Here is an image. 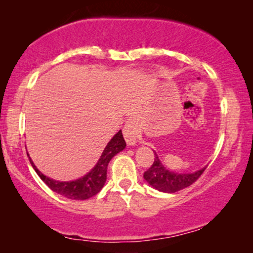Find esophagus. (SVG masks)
Returning <instances> with one entry per match:
<instances>
[{"label": "esophagus", "mask_w": 253, "mask_h": 253, "mask_svg": "<svg viewBox=\"0 0 253 253\" xmlns=\"http://www.w3.org/2000/svg\"><path fill=\"white\" fill-rule=\"evenodd\" d=\"M124 137L126 140L127 146H135L137 142V135H139V128L135 120H128L124 127Z\"/></svg>", "instance_id": "esophagus-1"}]
</instances>
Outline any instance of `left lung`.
<instances>
[{
	"label": "left lung",
	"mask_w": 253,
	"mask_h": 253,
	"mask_svg": "<svg viewBox=\"0 0 253 253\" xmlns=\"http://www.w3.org/2000/svg\"><path fill=\"white\" fill-rule=\"evenodd\" d=\"M205 169H206V167L192 173L174 172V171L167 169L162 164L157 154L155 153L153 166L147 171H144L143 178L155 190L164 192V193H174V192L183 190V188H186L193 184L203 174Z\"/></svg>",
	"instance_id": "left-lung-1"
}]
</instances>
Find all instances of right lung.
I'll return each mask as SVG.
<instances>
[{
  "label": "right lung",
  "mask_w": 253,
  "mask_h": 253,
  "mask_svg": "<svg viewBox=\"0 0 253 253\" xmlns=\"http://www.w3.org/2000/svg\"><path fill=\"white\" fill-rule=\"evenodd\" d=\"M125 147H126V142H125L124 140L123 133H121V130H119V132L110 140V142L106 144L105 149L103 150V153L100 155L96 166L86 174H84L83 177L70 181H59L45 176V174L42 173L38 169H37V167L32 162L31 157H29V160L37 174L42 178V180L50 188V190L55 192V193L68 198V199L85 200L93 197V195H96L100 190H102L106 181L107 166H109L110 161L112 160V157L116 156L118 153L124 150Z\"/></svg>",
  "instance_id": "1"
}]
</instances>
